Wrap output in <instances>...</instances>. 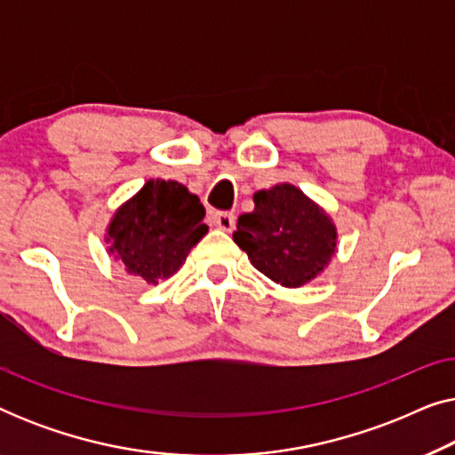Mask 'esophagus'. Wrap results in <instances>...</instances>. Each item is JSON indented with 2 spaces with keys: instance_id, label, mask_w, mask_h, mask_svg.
I'll return each instance as SVG.
<instances>
[{
  "instance_id": "1",
  "label": "esophagus",
  "mask_w": 455,
  "mask_h": 455,
  "mask_svg": "<svg viewBox=\"0 0 455 455\" xmlns=\"http://www.w3.org/2000/svg\"><path fill=\"white\" fill-rule=\"evenodd\" d=\"M211 221L223 232H232L235 226V215L232 211H215V213H211Z\"/></svg>"
}]
</instances>
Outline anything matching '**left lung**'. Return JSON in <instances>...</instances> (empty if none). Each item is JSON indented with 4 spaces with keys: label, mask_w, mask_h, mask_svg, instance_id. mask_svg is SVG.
<instances>
[{
    "label": "left lung",
    "mask_w": 455,
    "mask_h": 455,
    "mask_svg": "<svg viewBox=\"0 0 455 455\" xmlns=\"http://www.w3.org/2000/svg\"><path fill=\"white\" fill-rule=\"evenodd\" d=\"M234 242L260 273L298 288L331 259L335 228L296 186L279 184L254 195V211L238 217Z\"/></svg>",
    "instance_id": "8db88e82"
}]
</instances>
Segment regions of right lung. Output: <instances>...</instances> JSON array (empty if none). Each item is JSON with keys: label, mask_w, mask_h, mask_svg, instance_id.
<instances>
[{"label": "right lung", "mask_w": 455, "mask_h": 455, "mask_svg": "<svg viewBox=\"0 0 455 455\" xmlns=\"http://www.w3.org/2000/svg\"><path fill=\"white\" fill-rule=\"evenodd\" d=\"M203 220V203L186 186L151 180L116 213L109 226V251L128 273L159 283L184 265L209 232Z\"/></svg>", "instance_id": "right-lung-1"}]
</instances>
